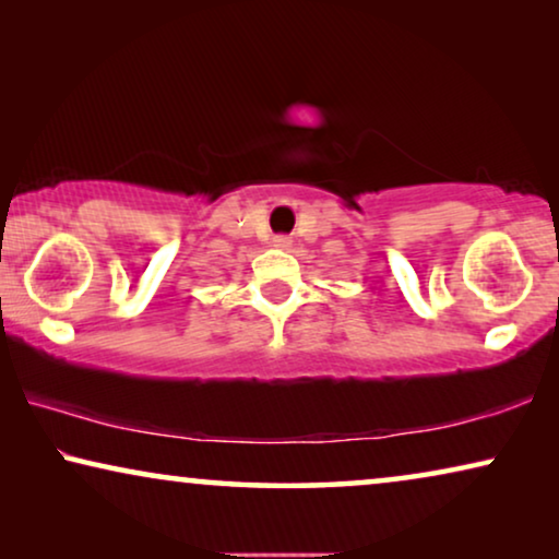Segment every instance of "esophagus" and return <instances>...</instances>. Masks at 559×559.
Returning <instances> with one entry per match:
<instances>
[{"instance_id":"obj_1","label":"esophagus","mask_w":559,"mask_h":559,"mask_svg":"<svg viewBox=\"0 0 559 559\" xmlns=\"http://www.w3.org/2000/svg\"><path fill=\"white\" fill-rule=\"evenodd\" d=\"M274 247L289 249V247H293V239H289V236H274Z\"/></svg>"}]
</instances>
